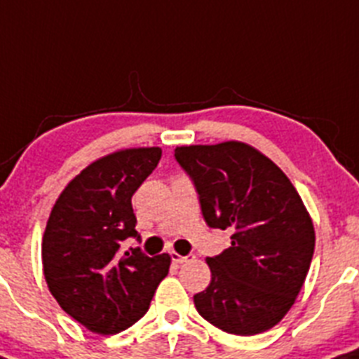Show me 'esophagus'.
I'll list each match as a JSON object with an SVG mask.
<instances>
[{"instance_id":"34e87169","label":"esophagus","mask_w":359,"mask_h":359,"mask_svg":"<svg viewBox=\"0 0 359 359\" xmlns=\"http://www.w3.org/2000/svg\"><path fill=\"white\" fill-rule=\"evenodd\" d=\"M170 255H172V260H173V262H175V264H182V262H186V260L195 259V255H179L177 251H172Z\"/></svg>"}]
</instances>
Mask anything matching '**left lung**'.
Returning a JSON list of instances; mask_svg holds the SVG:
<instances>
[{
    "label": "left lung",
    "instance_id": "1",
    "mask_svg": "<svg viewBox=\"0 0 359 359\" xmlns=\"http://www.w3.org/2000/svg\"><path fill=\"white\" fill-rule=\"evenodd\" d=\"M175 159L195 182L207 225L232 232L230 246L207 259L210 283L193 297L196 310L230 334L271 330L296 301L316 248L299 193L243 142L177 147Z\"/></svg>",
    "mask_w": 359,
    "mask_h": 359
}]
</instances>
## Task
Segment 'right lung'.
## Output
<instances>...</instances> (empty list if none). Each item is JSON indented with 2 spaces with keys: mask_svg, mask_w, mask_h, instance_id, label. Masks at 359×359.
<instances>
[{
  "mask_svg": "<svg viewBox=\"0 0 359 359\" xmlns=\"http://www.w3.org/2000/svg\"><path fill=\"white\" fill-rule=\"evenodd\" d=\"M159 159V147L100 157L67 184L49 214L42 237L49 292L93 333H120L142 319L168 274V253L123 248L129 237L140 239L130 200Z\"/></svg>",
  "mask_w": 359,
  "mask_h": 359,
  "instance_id": "1",
  "label": "right lung"
}]
</instances>
